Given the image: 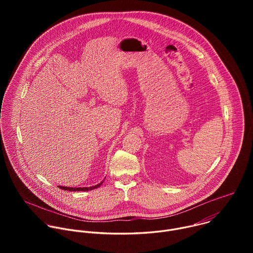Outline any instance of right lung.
Listing matches in <instances>:
<instances>
[{
  "label": "right lung",
  "instance_id": "add662e5",
  "mask_svg": "<svg viewBox=\"0 0 253 253\" xmlns=\"http://www.w3.org/2000/svg\"><path fill=\"white\" fill-rule=\"evenodd\" d=\"M105 180V179H104ZM104 180L102 182L98 183L97 185H94V186H90V187H66V186H58L59 188L63 189V190H68V191H90V190H93L95 188H98L102 185V183L104 182Z\"/></svg>",
  "mask_w": 253,
  "mask_h": 253
}]
</instances>
